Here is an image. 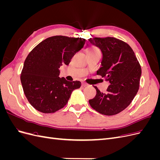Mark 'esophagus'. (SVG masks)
<instances>
[{
	"instance_id": "34e87169",
	"label": "esophagus",
	"mask_w": 160,
	"mask_h": 160,
	"mask_svg": "<svg viewBox=\"0 0 160 160\" xmlns=\"http://www.w3.org/2000/svg\"><path fill=\"white\" fill-rule=\"evenodd\" d=\"M81 86H82V87H83V88H85V87L88 86V84H87V83H82Z\"/></svg>"
}]
</instances>
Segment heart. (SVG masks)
<instances>
[{
  "instance_id": "b5f03b06",
  "label": "heart",
  "mask_w": 160,
  "mask_h": 160,
  "mask_svg": "<svg viewBox=\"0 0 160 160\" xmlns=\"http://www.w3.org/2000/svg\"><path fill=\"white\" fill-rule=\"evenodd\" d=\"M88 54H101V51L98 47L95 46H91L88 48V51H87Z\"/></svg>"
}]
</instances>
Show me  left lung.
<instances>
[{"label":"left lung","instance_id":"left-lung-1","mask_svg":"<svg viewBox=\"0 0 160 160\" xmlns=\"http://www.w3.org/2000/svg\"><path fill=\"white\" fill-rule=\"evenodd\" d=\"M91 44L101 49V67L97 71L110 85L107 93L96 86L97 94L89 100L91 107L105 115H116L131 103L139 90L142 69L131 47L114 37L90 38Z\"/></svg>","mask_w":160,"mask_h":160}]
</instances>
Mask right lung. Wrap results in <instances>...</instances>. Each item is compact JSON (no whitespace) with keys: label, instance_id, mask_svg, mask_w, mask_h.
<instances>
[{"label":"right lung","instance_id":"add662e5","mask_svg":"<svg viewBox=\"0 0 160 160\" xmlns=\"http://www.w3.org/2000/svg\"><path fill=\"white\" fill-rule=\"evenodd\" d=\"M85 43L83 38L53 36L29 52L24 62L21 81L24 93L35 109L44 113H55L66 105L72 91L80 88V81L60 78L59 68L63 64L68 65Z\"/></svg>","mask_w":160,"mask_h":160}]
</instances>
